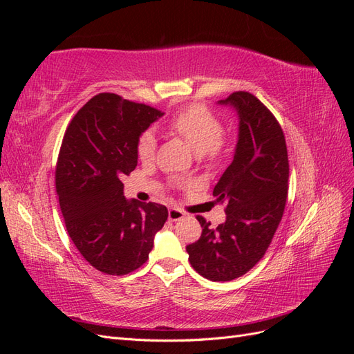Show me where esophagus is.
<instances>
[{
    "label": "esophagus",
    "instance_id": "1",
    "mask_svg": "<svg viewBox=\"0 0 354 354\" xmlns=\"http://www.w3.org/2000/svg\"><path fill=\"white\" fill-rule=\"evenodd\" d=\"M185 216H186V214L178 208H169V211H168V220L169 221H178L181 218H185Z\"/></svg>",
    "mask_w": 354,
    "mask_h": 354
}]
</instances>
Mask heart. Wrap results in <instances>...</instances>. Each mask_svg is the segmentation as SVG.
Instances as JSON below:
<instances>
[{"label":"heart","instance_id":"b5f03b06","mask_svg":"<svg viewBox=\"0 0 354 354\" xmlns=\"http://www.w3.org/2000/svg\"><path fill=\"white\" fill-rule=\"evenodd\" d=\"M168 128L186 140L198 155L208 159L216 158L221 151V137L224 127L218 118L207 106L190 104L173 115ZM156 137L152 130H145L137 137L136 153L143 162L155 156Z\"/></svg>","mask_w":354,"mask_h":354}]
</instances>
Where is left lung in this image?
Returning a JSON list of instances; mask_svg holds the SVG:
<instances>
[{
	"label": "left lung",
	"mask_w": 354,
	"mask_h": 354,
	"mask_svg": "<svg viewBox=\"0 0 354 354\" xmlns=\"http://www.w3.org/2000/svg\"><path fill=\"white\" fill-rule=\"evenodd\" d=\"M218 103L239 115L236 151L212 192L227 217L212 229L196 216L202 234L186 251L201 276L227 282L250 272L272 243L285 211L289 162L281 124L255 95L234 91Z\"/></svg>",
	"instance_id": "8db88e82"
}]
</instances>
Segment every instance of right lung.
<instances>
[{
  "label": "right lung",
  "instance_id": "1",
  "mask_svg": "<svg viewBox=\"0 0 354 354\" xmlns=\"http://www.w3.org/2000/svg\"><path fill=\"white\" fill-rule=\"evenodd\" d=\"M164 115L113 93L94 95L69 122L56 164L66 230L94 269L122 276L143 266L168 218L165 205L127 201L121 177L137 167L136 142Z\"/></svg>",
  "mask_w": 354,
  "mask_h": 354
}]
</instances>
